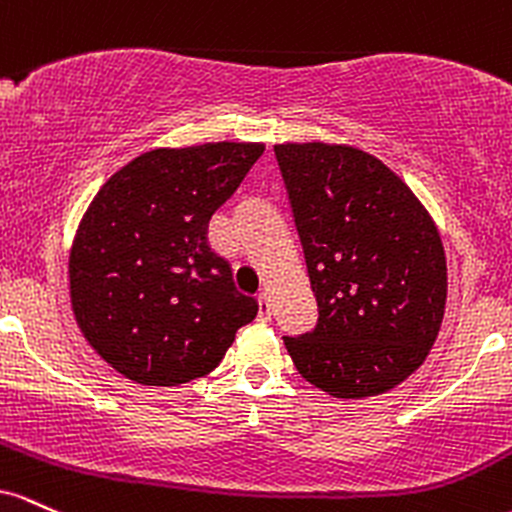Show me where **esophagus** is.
<instances>
[{
  "instance_id": "obj_1",
  "label": "esophagus",
  "mask_w": 512,
  "mask_h": 512,
  "mask_svg": "<svg viewBox=\"0 0 512 512\" xmlns=\"http://www.w3.org/2000/svg\"><path fill=\"white\" fill-rule=\"evenodd\" d=\"M258 319H271V300H268L266 292L258 295Z\"/></svg>"
}]
</instances>
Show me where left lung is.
<instances>
[{"label": "left lung", "mask_w": 512, "mask_h": 512, "mask_svg": "<svg viewBox=\"0 0 512 512\" xmlns=\"http://www.w3.org/2000/svg\"><path fill=\"white\" fill-rule=\"evenodd\" d=\"M319 319L283 336L297 372L336 399L394 389L438 338L447 266L438 227L389 166L346 145H275Z\"/></svg>", "instance_id": "1"}]
</instances>
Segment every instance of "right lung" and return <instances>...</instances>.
<instances>
[{
    "label": "right lung",
    "instance_id": "obj_1",
    "mask_svg": "<svg viewBox=\"0 0 512 512\" xmlns=\"http://www.w3.org/2000/svg\"><path fill=\"white\" fill-rule=\"evenodd\" d=\"M261 154L251 142L152 149L91 200L70 254L72 309L128 380L174 387L208 375L256 317L258 302L210 249L208 222Z\"/></svg>",
    "mask_w": 512,
    "mask_h": 512
}]
</instances>
